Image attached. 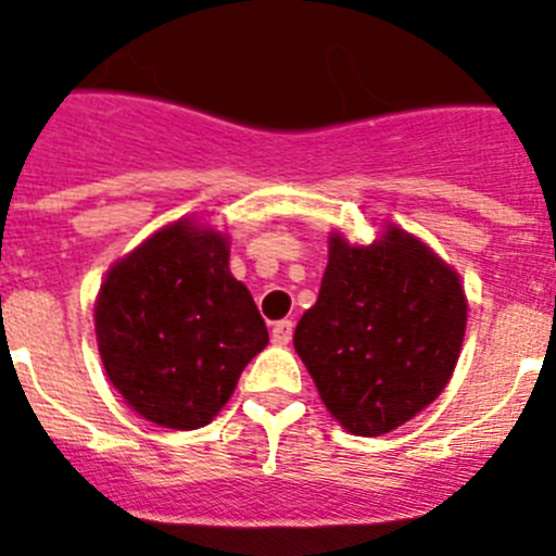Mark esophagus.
Segmentation results:
<instances>
[{"label":"esophagus","mask_w":556,"mask_h":556,"mask_svg":"<svg viewBox=\"0 0 556 556\" xmlns=\"http://www.w3.org/2000/svg\"><path fill=\"white\" fill-rule=\"evenodd\" d=\"M292 333H294V323L292 320H281L273 326V342L275 345H289L292 342Z\"/></svg>","instance_id":"34e87169"}]
</instances>
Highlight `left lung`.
I'll return each mask as SVG.
<instances>
[{
	"label": "left lung",
	"mask_w": 556,
	"mask_h": 556,
	"mask_svg": "<svg viewBox=\"0 0 556 556\" xmlns=\"http://www.w3.org/2000/svg\"><path fill=\"white\" fill-rule=\"evenodd\" d=\"M465 326L459 273L417 236L390 223L372 244H351L333 230L294 351L342 429L381 437L440 397Z\"/></svg>",
	"instance_id": "1"
}]
</instances>
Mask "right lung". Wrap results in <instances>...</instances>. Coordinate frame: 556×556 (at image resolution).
I'll return each mask as SVG.
<instances>
[{
	"label": "right lung",
	"mask_w": 556,
	"mask_h": 556,
	"mask_svg": "<svg viewBox=\"0 0 556 556\" xmlns=\"http://www.w3.org/2000/svg\"><path fill=\"white\" fill-rule=\"evenodd\" d=\"M228 258V233L184 217L108 269L94 303L97 348L113 390L150 424H211L267 348V326Z\"/></svg>",
	"instance_id": "obj_1"
}]
</instances>
